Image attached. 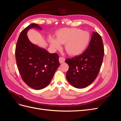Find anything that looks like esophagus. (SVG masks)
<instances>
[{"instance_id": "1", "label": "esophagus", "mask_w": 121, "mask_h": 121, "mask_svg": "<svg viewBox=\"0 0 121 121\" xmlns=\"http://www.w3.org/2000/svg\"><path fill=\"white\" fill-rule=\"evenodd\" d=\"M65 58L64 57H60L59 58V61L60 64L63 63L65 62Z\"/></svg>"}]
</instances>
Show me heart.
<instances>
[{
	"mask_svg": "<svg viewBox=\"0 0 121 121\" xmlns=\"http://www.w3.org/2000/svg\"><path fill=\"white\" fill-rule=\"evenodd\" d=\"M56 39L50 37V45L54 49L61 48V44H65L67 53L71 56L82 53L88 45L90 41L89 32L78 28H62L56 33Z\"/></svg>",
	"mask_w": 121,
	"mask_h": 121,
	"instance_id": "obj_1",
	"label": "heart"
}]
</instances>
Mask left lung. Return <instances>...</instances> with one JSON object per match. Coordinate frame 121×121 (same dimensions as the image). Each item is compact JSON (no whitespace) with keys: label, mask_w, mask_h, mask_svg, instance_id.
Here are the masks:
<instances>
[{"label":"left lung","mask_w":121,"mask_h":121,"mask_svg":"<svg viewBox=\"0 0 121 121\" xmlns=\"http://www.w3.org/2000/svg\"><path fill=\"white\" fill-rule=\"evenodd\" d=\"M104 52L101 36L93 32L88 46L82 54L65 60L69 67L66 74L68 82L77 88L89 86L99 74Z\"/></svg>","instance_id":"left-lung-1"}]
</instances>
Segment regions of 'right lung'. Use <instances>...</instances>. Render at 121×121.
I'll return each instance as SVG.
<instances>
[{"mask_svg":"<svg viewBox=\"0 0 121 121\" xmlns=\"http://www.w3.org/2000/svg\"><path fill=\"white\" fill-rule=\"evenodd\" d=\"M34 27L41 29L38 24H31L21 32L16 47L15 56L23 81L32 88L40 90L49 84L60 64L57 53H49L29 41L27 32Z\"/></svg>","mask_w":121,"mask_h":121,"instance_id":"obj_1","label":"right lung"}]
</instances>
